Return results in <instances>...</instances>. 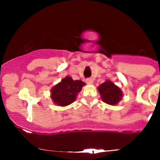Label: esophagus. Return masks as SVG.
<instances>
[{
    "label": "esophagus",
    "mask_w": 160,
    "mask_h": 160,
    "mask_svg": "<svg viewBox=\"0 0 160 160\" xmlns=\"http://www.w3.org/2000/svg\"><path fill=\"white\" fill-rule=\"evenodd\" d=\"M86 83L88 84H92V83H93V80H92V79H91V78H89V79H87Z\"/></svg>",
    "instance_id": "esophagus-1"
}]
</instances>
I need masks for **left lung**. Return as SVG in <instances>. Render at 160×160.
I'll use <instances>...</instances> for the list:
<instances>
[{
    "label": "left lung",
    "instance_id": "obj_1",
    "mask_svg": "<svg viewBox=\"0 0 160 160\" xmlns=\"http://www.w3.org/2000/svg\"><path fill=\"white\" fill-rule=\"evenodd\" d=\"M98 90L100 93L102 100L109 105H116L123 97V92L120 88L108 80L100 84Z\"/></svg>",
    "mask_w": 160,
    "mask_h": 160
}]
</instances>
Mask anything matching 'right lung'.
I'll list each match as a JSON object with an SVG mask.
<instances>
[{
  "instance_id": "right-lung-1",
  "label": "right lung",
  "mask_w": 160,
  "mask_h": 160,
  "mask_svg": "<svg viewBox=\"0 0 160 160\" xmlns=\"http://www.w3.org/2000/svg\"><path fill=\"white\" fill-rule=\"evenodd\" d=\"M84 83L81 80H73L72 77L66 76L51 89V98L60 107L70 105L76 100L77 93L80 92Z\"/></svg>"
}]
</instances>
